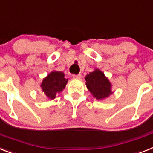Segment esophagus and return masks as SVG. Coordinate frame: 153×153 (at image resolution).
Returning <instances> with one entry per match:
<instances>
[{"label": "esophagus", "mask_w": 153, "mask_h": 153, "mask_svg": "<svg viewBox=\"0 0 153 153\" xmlns=\"http://www.w3.org/2000/svg\"><path fill=\"white\" fill-rule=\"evenodd\" d=\"M72 77H73V79H80L81 78H82V75H81L80 74H73Z\"/></svg>", "instance_id": "esophagus-1"}]
</instances>
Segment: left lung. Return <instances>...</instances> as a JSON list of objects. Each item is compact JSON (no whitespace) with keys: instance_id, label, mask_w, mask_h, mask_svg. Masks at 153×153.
Segmentation results:
<instances>
[{"instance_id":"left-lung-1","label":"left lung","mask_w":153,"mask_h":153,"mask_svg":"<svg viewBox=\"0 0 153 153\" xmlns=\"http://www.w3.org/2000/svg\"><path fill=\"white\" fill-rule=\"evenodd\" d=\"M85 80L88 90L97 100H105L113 94L111 83L100 69L96 68L94 71L89 73L85 77Z\"/></svg>"}]
</instances>
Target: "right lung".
<instances>
[{"instance_id": "right-lung-1", "label": "right lung", "mask_w": 153, "mask_h": 153, "mask_svg": "<svg viewBox=\"0 0 153 153\" xmlns=\"http://www.w3.org/2000/svg\"><path fill=\"white\" fill-rule=\"evenodd\" d=\"M64 75L62 71H53L43 79L40 86L42 91L48 99H55L56 94L65 89L68 80L65 79Z\"/></svg>"}]
</instances>
